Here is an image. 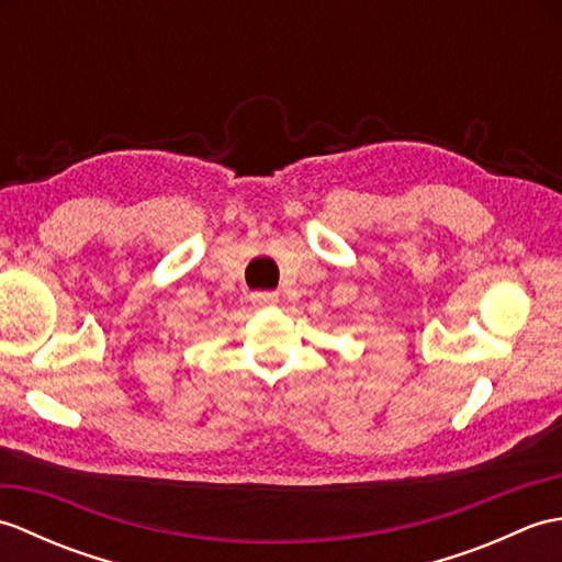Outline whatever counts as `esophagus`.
<instances>
[{"mask_svg":"<svg viewBox=\"0 0 562 562\" xmlns=\"http://www.w3.org/2000/svg\"><path fill=\"white\" fill-rule=\"evenodd\" d=\"M250 302H254V306H272L278 304V292H254Z\"/></svg>","mask_w":562,"mask_h":562,"instance_id":"esophagus-1","label":"esophagus"}]
</instances>
